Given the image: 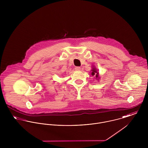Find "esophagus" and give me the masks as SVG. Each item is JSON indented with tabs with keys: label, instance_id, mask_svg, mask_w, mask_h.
Returning <instances> with one entry per match:
<instances>
[{
	"label": "esophagus",
	"instance_id": "1",
	"mask_svg": "<svg viewBox=\"0 0 148 148\" xmlns=\"http://www.w3.org/2000/svg\"><path fill=\"white\" fill-rule=\"evenodd\" d=\"M75 69L76 71H80L81 69V68L80 66H76Z\"/></svg>",
	"mask_w": 148,
	"mask_h": 148
}]
</instances>
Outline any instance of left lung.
Returning a JSON list of instances; mask_svg holds the SVG:
<instances>
[{"instance_id": "obj_1", "label": "left lung", "mask_w": 148, "mask_h": 148, "mask_svg": "<svg viewBox=\"0 0 148 148\" xmlns=\"http://www.w3.org/2000/svg\"><path fill=\"white\" fill-rule=\"evenodd\" d=\"M91 71H92V73H91L92 75V76L96 75V79H99V72H98V71H97V69H96V68L93 67V68H92V69Z\"/></svg>"}]
</instances>
